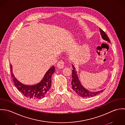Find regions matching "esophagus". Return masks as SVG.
Masks as SVG:
<instances>
[{"label": "esophagus", "instance_id": "esophagus-1", "mask_svg": "<svg viewBox=\"0 0 125 125\" xmlns=\"http://www.w3.org/2000/svg\"><path fill=\"white\" fill-rule=\"evenodd\" d=\"M64 62L62 61H60L57 64V66L58 68L62 69L64 67Z\"/></svg>", "mask_w": 125, "mask_h": 125}]
</instances>
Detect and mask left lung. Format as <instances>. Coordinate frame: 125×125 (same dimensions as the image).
I'll list each match as a JSON object with an SVG mask.
<instances>
[{
    "label": "left lung",
    "mask_w": 125,
    "mask_h": 125,
    "mask_svg": "<svg viewBox=\"0 0 125 125\" xmlns=\"http://www.w3.org/2000/svg\"><path fill=\"white\" fill-rule=\"evenodd\" d=\"M100 33L103 39L107 41L110 43V40H109L107 35L105 33L101 28H100ZM72 67L73 68V70H72V80L71 81L72 87L73 89L75 92V93L81 97L84 98H89L91 97H93L100 93L104 91V89L101 90L99 91H90L86 89L84 87L81 85L78 77L77 76V74L76 72L75 71V69L73 65H72Z\"/></svg>",
    "instance_id": "8db88e82"
}]
</instances>
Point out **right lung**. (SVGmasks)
<instances>
[{
	"mask_svg": "<svg viewBox=\"0 0 125 125\" xmlns=\"http://www.w3.org/2000/svg\"><path fill=\"white\" fill-rule=\"evenodd\" d=\"M10 71L14 84L18 90L26 97L31 100H37L44 98L50 89L52 85V76L55 69L54 66H52L46 72L42 80L34 85H24L19 81L12 73L11 64Z\"/></svg>",
	"mask_w": 125,
	"mask_h": 125,
	"instance_id": "right-lung-1",
	"label": "right lung"
}]
</instances>
